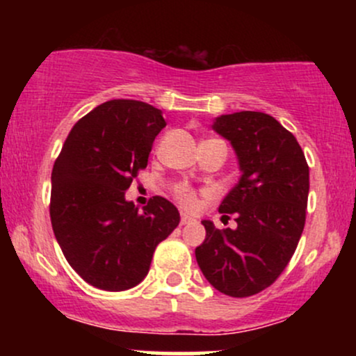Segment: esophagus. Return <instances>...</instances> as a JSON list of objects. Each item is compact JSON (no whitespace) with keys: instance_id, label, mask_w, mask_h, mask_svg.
<instances>
[{"instance_id":"obj_1","label":"esophagus","mask_w":356,"mask_h":356,"mask_svg":"<svg viewBox=\"0 0 356 356\" xmlns=\"http://www.w3.org/2000/svg\"><path fill=\"white\" fill-rule=\"evenodd\" d=\"M191 222H195V219L191 218V216H187V214H182L181 216V224H182V226H186V224H191Z\"/></svg>"}]
</instances>
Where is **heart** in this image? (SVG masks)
I'll list each match as a JSON object with an SVG mask.
<instances>
[{
	"label": "heart",
	"instance_id": "obj_1",
	"mask_svg": "<svg viewBox=\"0 0 356 356\" xmlns=\"http://www.w3.org/2000/svg\"><path fill=\"white\" fill-rule=\"evenodd\" d=\"M174 195L186 209H194L197 206V195L195 192L187 186H177L174 189Z\"/></svg>",
	"mask_w": 356,
	"mask_h": 356
}]
</instances>
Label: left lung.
<instances>
[{"mask_svg": "<svg viewBox=\"0 0 356 356\" xmlns=\"http://www.w3.org/2000/svg\"><path fill=\"white\" fill-rule=\"evenodd\" d=\"M212 129L238 155L241 179L219 206V212L236 214L238 227L220 231L202 220L206 239L195 248V259L218 291L248 298L275 283L295 254L306 220L309 167L296 137L268 113L220 115Z\"/></svg>", "mask_w": 356, "mask_h": 356, "instance_id": "1", "label": "left lung"}]
</instances>
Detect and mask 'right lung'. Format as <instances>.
<instances>
[{"instance_id":"1","label":"right lung","mask_w":356,"mask_h":356,"mask_svg":"<svg viewBox=\"0 0 356 356\" xmlns=\"http://www.w3.org/2000/svg\"><path fill=\"white\" fill-rule=\"evenodd\" d=\"M165 125L145 102L108 100L73 125L53 165V232L68 264L95 288L137 286L157 244L179 226L177 207L161 195L142 212L125 201Z\"/></svg>"}]
</instances>
